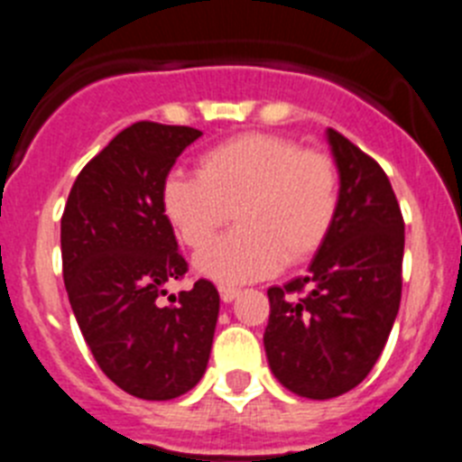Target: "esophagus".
Wrapping results in <instances>:
<instances>
[{
  "label": "esophagus",
  "instance_id": "obj_1",
  "mask_svg": "<svg viewBox=\"0 0 462 462\" xmlns=\"http://www.w3.org/2000/svg\"><path fill=\"white\" fill-rule=\"evenodd\" d=\"M238 289H234V287H219V296H222V300L224 303H234L236 298H238Z\"/></svg>",
  "mask_w": 462,
  "mask_h": 462
}]
</instances>
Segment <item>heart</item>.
Returning <instances> with one entry per match:
<instances>
[{"mask_svg": "<svg viewBox=\"0 0 462 462\" xmlns=\"http://www.w3.org/2000/svg\"><path fill=\"white\" fill-rule=\"evenodd\" d=\"M162 208L191 250L209 244L236 211L241 228L196 256V271L245 284L319 252L340 208V173L328 154L291 138L240 134L199 157V178L169 175Z\"/></svg>", "mask_w": 462, "mask_h": 462, "instance_id": "1", "label": "heart"}]
</instances>
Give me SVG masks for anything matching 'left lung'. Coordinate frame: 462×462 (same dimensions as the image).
I'll return each mask as SVG.
<instances>
[{"instance_id": "1", "label": "left lung", "mask_w": 462, "mask_h": 462, "mask_svg": "<svg viewBox=\"0 0 462 462\" xmlns=\"http://www.w3.org/2000/svg\"><path fill=\"white\" fill-rule=\"evenodd\" d=\"M326 141L340 173V208L303 277L268 289L263 346L277 382L328 400L368 377L402 293L405 222L389 178L336 129Z\"/></svg>"}]
</instances>
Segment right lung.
I'll list each match as a JSON object with an SVG mask.
<instances>
[{"mask_svg":"<svg viewBox=\"0 0 462 462\" xmlns=\"http://www.w3.org/2000/svg\"><path fill=\"white\" fill-rule=\"evenodd\" d=\"M191 126L136 122L88 162L62 215V271L76 321L106 377L143 400H173L201 382L219 293L208 280L169 296L187 261L162 189Z\"/></svg>","mask_w":462,"mask_h":462,"instance_id":"obj_1","label":"right lung"}]
</instances>
